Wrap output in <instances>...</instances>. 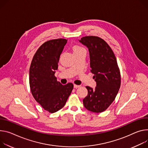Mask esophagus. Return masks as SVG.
Masks as SVG:
<instances>
[{
    "instance_id": "34e87169",
    "label": "esophagus",
    "mask_w": 148,
    "mask_h": 148,
    "mask_svg": "<svg viewBox=\"0 0 148 148\" xmlns=\"http://www.w3.org/2000/svg\"><path fill=\"white\" fill-rule=\"evenodd\" d=\"M80 86H79V85H76V84H74V87L75 88H78V87H79Z\"/></svg>"
}]
</instances>
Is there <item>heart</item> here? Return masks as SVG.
Listing matches in <instances>:
<instances>
[{
    "label": "heart",
    "mask_w": 148,
    "mask_h": 148,
    "mask_svg": "<svg viewBox=\"0 0 148 148\" xmlns=\"http://www.w3.org/2000/svg\"><path fill=\"white\" fill-rule=\"evenodd\" d=\"M83 49H84V48L82 47H79V46H78V45H75L73 47V51L74 52V51H80V50H83Z\"/></svg>",
    "instance_id": "b5f03b06"
}]
</instances>
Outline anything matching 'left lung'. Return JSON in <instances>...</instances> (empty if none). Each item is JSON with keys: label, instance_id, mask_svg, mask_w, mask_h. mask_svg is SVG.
Segmentation results:
<instances>
[{"label": "left lung", "instance_id": "1", "mask_svg": "<svg viewBox=\"0 0 148 148\" xmlns=\"http://www.w3.org/2000/svg\"><path fill=\"white\" fill-rule=\"evenodd\" d=\"M88 48L91 72L97 86H86L88 95L83 99L86 109L95 113L105 111L114 100L121 84L120 70L114 53L100 37L86 36L79 41Z\"/></svg>", "mask_w": 148, "mask_h": 148}]
</instances>
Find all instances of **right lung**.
Instances as JSON below:
<instances>
[{"label":"right lung","mask_w":148,"mask_h":148,"mask_svg":"<svg viewBox=\"0 0 148 148\" xmlns=\"http://www.w3.org/2000/svg\"><path fill=\"white\" fill-rule=\"evenodd\" d=\"M65 39H51L38 49L29 69V86L35 100L44 110L55 113L64 106L74 85L61 84L55 76Z\"/></svg>","instance_id":"right-lung-1"}]
</instances>
